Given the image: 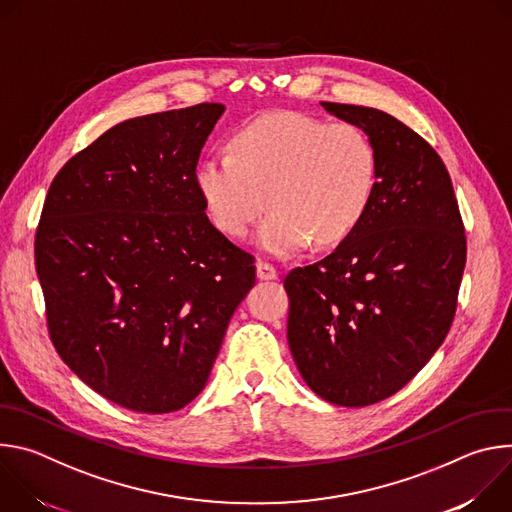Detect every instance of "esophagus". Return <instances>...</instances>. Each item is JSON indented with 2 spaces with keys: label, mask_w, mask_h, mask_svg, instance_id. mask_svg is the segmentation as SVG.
Here are the masks:
<instances>
[{
  "label": "esophagus",
  "mask_w": 512,
  "mask_h": 512,
  "mask_svg": "<svg viewBox=\"0 0 512 512\" xmlns=\"http://www.w3.org/2000/svg\"><path fill=\"white\" fill-rule=\"evenodd\" d=\"M257 277H259L261 281L277 279V271H275V267H273V265H269V263H263V261H259V263H257Z\"/></svg>",
  "instance_id": "esophagus-1"
}]
</instances>
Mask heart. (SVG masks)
<instances>
[{"instance_id": "1", "label": "heart", "mask_w": 512, "mask_h": 512, "mask_svg": "<svg viewBox=\"0 0 512 512\" xmlns=\"http://www.w3.org/2000/svg\"><path fill=\"white\" fill-rule=\"evenodd\" d=\"M377 172L375 145L358 125L283 111L241 129L233 152L206 156L196 184L214 225L231 237H243L269 204L257 245L291 257L310 241H344L369 210Z\"/></svg>"}]
</instances>
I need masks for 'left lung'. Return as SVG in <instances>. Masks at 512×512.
Returning <instances> with one entry per match:
<instances>
[{
  "instance_id": "1",
  "label": "left lung",
  "mask_w": 512,
  "mask_h": 512,
  "mask_svg": "<svg viewBox=\"0 0 512 512\" xmlns=\"http://www.w3.org/2000/svg\"><path fill=\"white\" fill-rule=\"evenodd\" d=\"M322 107L367 131L377 186L358 227L328 257L287 273V342L318 397L364 407L403 389L442 346L466 237L450 174L421 135L373 107Z\"/></svg>"
}]
</instances>
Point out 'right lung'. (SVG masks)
Segmentation results:
<instances>
[{"instance_id": "obj_1", "label": "right lung", "mask_w": 512, "mask_h": 512, "mask_svg": "<svg viewBox=\"0 0 512 512\" xmlns=\"http://www.w3.org/2000/svg\"><path fill=\"white\" fill-rule=\"evenodd\" d=\"M225 113L200 103L133 117L50 184L36 271L52 344L83 383L137 413L186 407L206 385L253 257L206 216L200 150Z\"/></svg>"}]
</instances>
